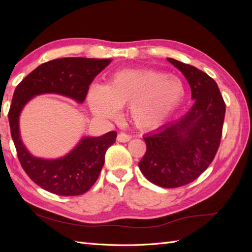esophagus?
Returning a JSON list of instances; mask_svg holds the SVG:
<instances>
[{
    "instance_id": "obj_1",
    "label": "esophagus",
    "mask_w": 252,
    "mask_h": 252,
    "mask_svg": "<svg viewBox=\"0 0 252 252\" xmlns=\"http://www.w3.org/2000/svg\"><path fill=\"white\" fill-rule=\"evenodd\" d=\"M132 136L130 134H127V133H124V132H120L118 134V138L117 140L119 142H122V143H126V142H129L131 140Z\"/></svg>"
}]
</instances>
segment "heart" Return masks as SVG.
Segmentation results:
<instances>
[{
  "mask_svg": "<svg viewBox=\"0 0 252 252\" xmlns=\"http://www.w3.org/2000/svg\"><path fill=\"white\" fill-rule=\"evenodd\" d=\"M185 94L182 81L154 69H123L109 75L105 85L93 83L87 91L90 110L112 121L128 105V114L139 128L158 126Z\"/></svg>",
  "mask_w": 252,
  "mask_h": 252,
  "instance_id": "heart-1",
  "label": "heart"
}]
</instances>
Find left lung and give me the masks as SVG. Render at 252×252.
Masks as SVG:
<instances>
[{"label": "left lung", "mask_w": 252, "mask_h": 252, "mask_svg": "<svg viewBox=\"0 0 252 252\" xmlns=\"http://www.w3.org/2000/svg\"><path fill=\"white\" fill-rule=\"evenodd\" d=\"M185 75L194 104L181 119L144 136L139 163L148 181L163 188L189 184L208 168L222 138L226 105L218 84L194 66L167 59Z\"/></svg>", "instance_id": "1"}]
</instances>
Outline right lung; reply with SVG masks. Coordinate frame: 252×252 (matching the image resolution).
Instances as JSON below:
<instances>
[{
    "label": "right lung",
    "mask_w": 252,
    "mask_h": 252,
    "mask_svg": "<svg viewBox=\"0 0 252 252\" xmlns=\"http://www.w3.org/2000/svg\"><path fill=\"white\" fill-rule=\"evenodd\" d=\"M110 59L62 58L36 67L17 86L8 112L10 132L23 169L37 186L63 196L80 195L93 187L105 163V154L116 142L117 132L97 138H83L67 156L57 159L34 158L20 136L19 117L23 107L35 95L57 94L84 102L91 82Z\"/></svg>",
    "instance_id": "obj_1"
}]
</instances>
